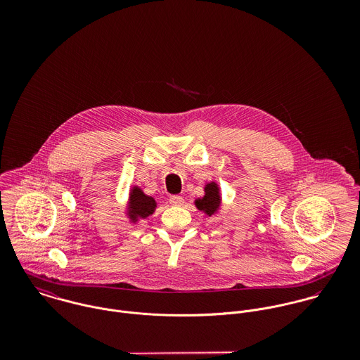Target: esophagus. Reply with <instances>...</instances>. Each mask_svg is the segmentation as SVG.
<instances>
[{
    "instance_id": "esophagus-1",
    "label": "esophagus",
    "mask_w": 360,
    "mask_h": 360,
    "mask_svg": "<svg viewBox=\"0 0 360 360\" xmlns=\"http://www.w3.org/2000/svg\"><path fill=\"white\" fill-rule=\"evenodd\" d=\"M169 202H170V205L181 206L184 204V198L181 195H172Z\"/></svg>"
}]
</instances>
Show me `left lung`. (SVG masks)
I'll list each match as a JSON object with an SVG mask.
<instances>
[{
	"mask_svg": "<svg viewBox=\"0 0 360 360\" xmlns=\"http://www.w3.org/2000/svg\"><path fill=\"white\" fill-rule=\"evenodd\" d=\"M195 206L200 210H204L207 216H212L220 206V194L219 187L214 181L207 183L205 186V195L195 200Z\"/></svg>",
	"mask_w": 360,
	"mask_h": 360,
	"instance_id": "obj_1",
	"label": "left lung"
}]
</instances>
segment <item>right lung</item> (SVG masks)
Wrapping results in <instances>:
<instances>
[{"mask_svg":"<svg viewBox=\"0 0 360 360\" xmlns=\"http://www.w3.org/2000/svg\"><path fill=\"white\" fill-rule=\"evenodd\" d=\"M129 200H130V204H129L127 214L133 221H137L139 219H146L154 213L156 207L154 198L146 195L141 188L133 187L130 191Z\"/></svg>","mask_w":360,"mask_h":360,"instance_id":"add662e5","label":"right lung"}]
</instances>
